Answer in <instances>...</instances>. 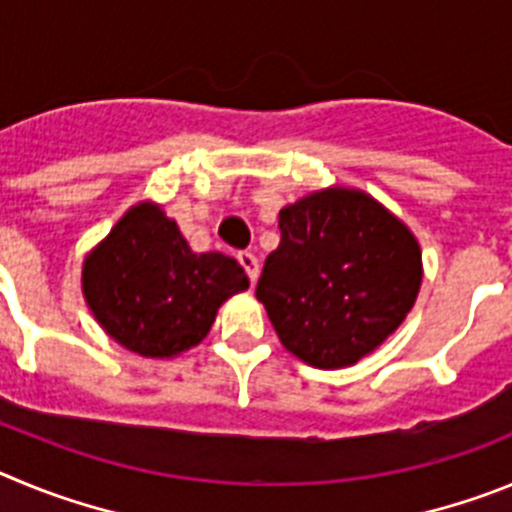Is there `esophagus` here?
<instances>
[{
  "mask_svg": "<svg viewBox=\"0 0 512 512\" xmlns=\"http://www.w3.org/2000/svg\"><path fill=\"white\" fill-rule=\"evenodd\" d=\"M237 260H239V265H242L247 270V278H250L252 283H255L257 275H260V262H257V257L252 255V252L245 250V252H239Z\"/></svg>",
  "mask_w": 512,
  "mask_h": 512,
  "instance_id": "34e87169",
  "label": "esophagus"
}]
</instances>
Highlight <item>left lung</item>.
I'll use <instances>...</instances> for the list:
<instances>
[{"label":"left lung","mask_w":512,"mask_h":512,"mask_svg":"<svg viewBox=\"0 0 512 512\" xmlns=\"http://www.w3.org/2000/svg\"><path fill=\"white\" fill-rule=\"evenodd\" d=\"M280 245L257 298L288 352L321 370L349 367L400 326L421 288L408 227L362 191L329 188L280 211Z\"/></svg>","instance_id":"obj_1"}]
</instances>
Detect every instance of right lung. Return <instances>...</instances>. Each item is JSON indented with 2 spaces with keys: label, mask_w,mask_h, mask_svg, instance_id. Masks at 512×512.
<instances>
[{
  "label": "right lung",
  "mask_w": 512,
  "mask_h": 512,
  "mask_svg": "<svg viewBox=\"0 0 512 512\" xmlns=\"http://www.w3.org/2000/svg\"><path fill=\"white\" fill-rule=\"evenodd\" d=\"M245 288V267L222 252H193L153 204L132 206L84 262V296L96 321L142 357L196 347L216 308Z\"/></svg>",
  "instance_id": "obj_1"
}]
</instances>
